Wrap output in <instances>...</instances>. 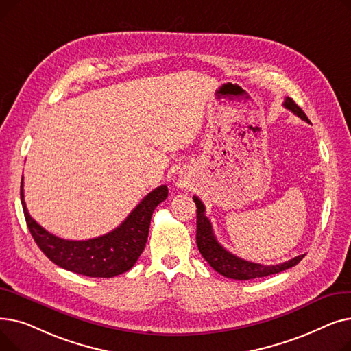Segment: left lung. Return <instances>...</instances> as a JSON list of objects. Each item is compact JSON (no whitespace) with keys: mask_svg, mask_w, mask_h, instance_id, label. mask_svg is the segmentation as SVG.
I'll return each mask as SVG.
<instances>
[{"mask_svg":"<svg viewBox=\"0 0 351 351\" xmlns=\"http://www.w3.org/2000/svg\"><path fill=\"white\" fill-rule=\"evenodd\" d=\"M283 106L287 108L294 115H298L303 121L308 122V118L302 110V108L294 102L291 98H286ZM193 202L196 204V243L200 254L205 257V261L222 276L233 280H250L256 278H265V276L280 273L286 269L296 266L304 254L293 257V259L280 263V265H270L265 266L261 263H253L241 257L234 256L229 250H226L222 245L216 241V236L212 229V223L205 216V206L197 196H193Z\"/></svg>","mask_w":351,"mask_h":351,"instance_id":"8db88e82","label":"left lung"}]
</instances>
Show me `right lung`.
Returning <instances> with one entry per match:
<instances>
[{"instance_id": "obj_1", "label": "right lung", "mask_w": 351, "mask_h": 351, "mask_svg": "<svg viewBox=\"0 0 351 351\" xmlns=\"http://www.w3.org/2000/svg\"><path fill=\"white\" fill-rule=\"evenodd\" d=\"M166 197L168 186L162 185L147 193L112 232L88 241H65L47 232L31 217L24 200V185L21 182L24 216L35 243L57 266L89 278H114L132 269L145 249L152 213Z\"/></svg>"}]
</instances>
